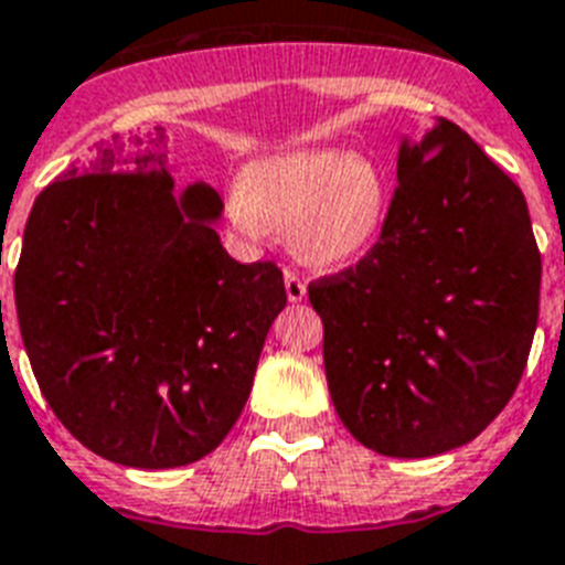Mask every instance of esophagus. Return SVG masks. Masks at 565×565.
Here are the masks:
<instances>
[{
    "label": "esophagus",
    "instance_id": "1",
    "mask_svg": "<svg viewBox=\"0 0 565 565\" xmlns=\"http://www.w3.org/2000/svg\"><path fill=\"white\" fill-rule=\"evenodd\" d=\"M286 294H288V300L291 302H300L302 297H306V279L300 277V274L294 271V268H286Z\"/></svg>",
    "mask_w": 565,
    "mask_h": 565
}]
</instances>
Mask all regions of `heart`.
I'll list each match as a JSON object with an SVG mask.
<instances>
[{"instance_id": "1", "label": "heart", "mask_w": 565, "mask_h": 565, "mask_svg": "<svg viewBox=\"0 0 565 565\" xmlns=\"http://www.w3.org/2000/svg\"><path fill=\"white\" fill-rule=\"evenodd\" d=\"M386 199V175L372 158L300 149L254 161L227 195V213L250 236L291 227L302 263L338 271L370 250Z\"/></svg>"}]
</instances>
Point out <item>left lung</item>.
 <instances>
[{"label":"left lung","mask_w":565,"mask_h":565,"mask_svg":"<svg viewBox=\"0 0 565 565\" xmlns=\"http://www.w3.org/2000/svg\"><path fill=\"white\" fill-rule=\"evenodd\" d=\"M540 274L523 190L468 132L404 143L375 245L309 282L343 427L398 459L477 439L529 363Z\"/></svg>","instance_id":"obj_1"}]
</instances>
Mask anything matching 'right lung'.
Masks as SVG:
<instances>
[{
    "label": "right lung",
    "instance_id": "1",
    "mask_svg": "<svg viewBox=\"0 0 565 565\" xmlns=\"http://www.w3.org/2000/svg\"><path fill=\"white\" fill-rule=\"evenodd\" d=\"M161 147L164 129L115 135L51 181L13 274L22 343L54 416L92 454L147 470L222 445L288 300L277 265L222 248L216 190L175 195Z\"/></svg>",
    "mask_w": 565,
    "mask_h": 565
}]
</instances>
